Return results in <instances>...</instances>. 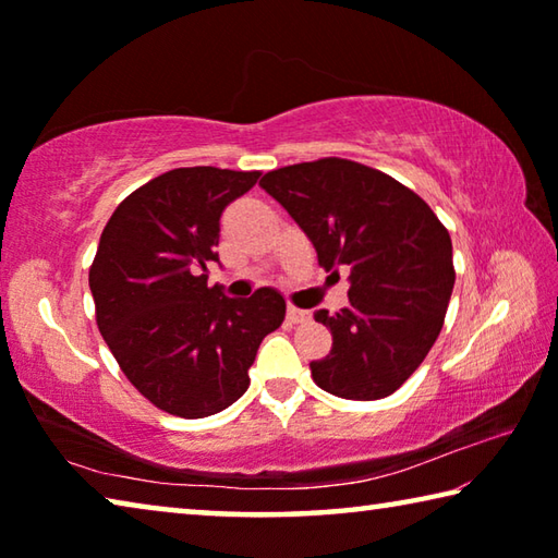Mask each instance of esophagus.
I'll use <instances>...</instances> for the list:
<instances>
[{
    "mask_svg": "<svg viewBox=\"0 0 558 558\" xmlns=\"http://www.w3.org/2000/svg\"><path fill=\"white\" fill-rule=\"evenodd\" d=\"M288 323L290 325H302V323H307L310 319V313H305V310H298V307H288Z\"/></svg>",
    "mask_w": 558,
    "mask_h": 558,
    "instance_id": "34e87169",
    "label": "esophagus"
}]
</instances>
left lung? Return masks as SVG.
<instances>
[{
    "instance_id": "8db88e82",
    "label": "left lung",
    "mask_w": 558,
    "mask_h": 558,
    "mask_svg": "<svg viewBox=\"0 0 558 558\" xmlns=\"http://www.w3.org/2000/svg\"><path fill=\"white\" fill-rule=\"evenodd\" d=\"M260 186L313 241L319 266L349 270V305L315 313L332 332V352L310 364L315 384L352 401L391 396L446 319L456 286L446 226L393 177L349 159L272 169Z\"/></svg>"
}]
</instances>
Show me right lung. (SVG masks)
Wrapping results in <instances>:
<instances>
[{"label": "right lung", "instance_id": "obj_1", "mask_svg": "<svg viewBox=\"0 0 558 558\" xmlns=\"http://www.w3.org/2000/svg\"><path fill=\"white\" fill-rule=\"evenodd\" d=\"M258 177L172 169L132 192L102 229L88 276L98 329L130 384L172 415L204 418L239 401L263 337L286 319L276 288L235 300L206 278L226 206Z\"/></svg>", "mask_w": 558, "mask_h": 558}]
</instances>
